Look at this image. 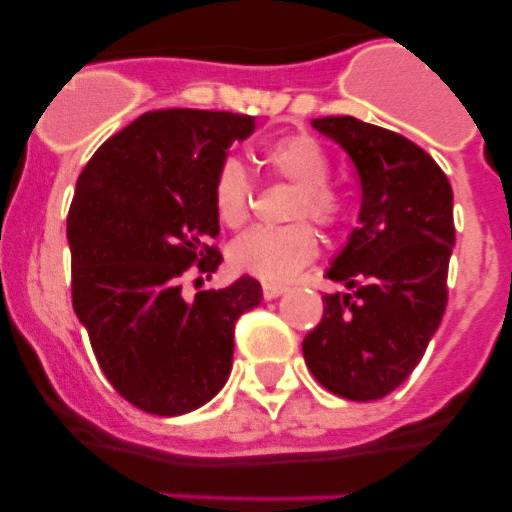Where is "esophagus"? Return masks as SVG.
Listing matches in <instances>:
<instances>
[{
  "mask_svg": "<svg viewBox=\"0 0 512 512\" xmlns=\"http://www.w3.org/2000/svg\"><path fill=\"white\" fill-rule=\"evenodd\" d=\"M285 285H277V282H262V297L265 299H275L280 294H285Z\"/></svg>",
  "mask_w": 512,
  "mask_h": 512,
  "instance_id": "esophagus-1",
  "label": "esophagus"
}]
</instances>
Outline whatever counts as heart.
I'll use <instances>...</instances> for the list:
<instances>
[{"mask_svg": "<svg viewBox=\"0 0 512 512\" xmlns=\"http://www.w3.org/2000/svg\"><path fill=\"white\" fill-rule=\"evenodd\" d=\"M260 160L277 175L297 185L289 205V220H312L324 230H334L344 220V200L327 183L332 165L329 156L312 136L294 133L267 143ZM250 175L237 158L227 156L213 178V205L220 223L242 227L252 215ZM319 240L309 223L282 227H255L232 242L230 262L237 272L262 282H287L317 257Z\"/></svg>", "mask_w": 512, "mask_h": 512, "instance_id": "1", "label": "heart"}]
</instances>
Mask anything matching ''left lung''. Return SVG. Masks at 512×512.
<instances>
[{"instance_id":"8db88e82","label":"left lung","mask_w":512,"mask_h":512,"mask_svg":"<svg viewBox=\"0 0 512 512\" xmlns=\"http://www.w3.org/2000/svg\"><path fill=\"white\" fill-rule=\"evenodd\" d=\"M312 126L354 160L361 213L327 270L349 292L322 297L304 361L342 399H384L409 379L446 312L453 190L436 160L399 133L354 116L314 118Z\"/></svg>"}]
</instances>
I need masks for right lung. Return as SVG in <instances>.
Instances as JSON below:
<instances>
[{"mask_svg": "<svg viewBox=\"0 0 512 512\" xmlns=\"http://www.w3.org/2000/svg\"><path fill=\"white\" fill-rule=\"evenodd\" d=\"M252 128V116L230 111H148L76 180L66 218L74 312L113 389L148 414H188L223 389L235 322L262 299L247 275L185 294L188 275L210 277L223 262L213 178Z\"/></svg>", "mask_w": 512, "mask_h": 512, "instance_id": "right-lung-1", "label": "right lung"}]
</instances>
